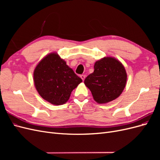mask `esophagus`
Listing matches in <instances>:
<instances>
[{"label": "esophagus", "instance_id": "esophagus-1", "mask_svg": "<svg viewBox=\"0 0 160 160\" xmlns=\"http://www.w3.org/2000/svg\"><path fill=\"white\" fill-rule=\"evenodd\" d=\"M80 77H81L82 80L84 81V79H85V75H81L80 76Z\"/></svg>", "mask_w": 160, "mask_h": 160}]
</instances>
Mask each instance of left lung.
Instances as JSON below:
<instances>
[{"mask_svg":"<svg viewBox=\"0 0 160 160\" xmlns=\"http://www.w3.org/2000/svg\"><path fill=\"white\" fill-rule=\"evenodd\" d=\"M127 73L123 65L113 57H104L95 62L94 72L84 83L98 103H106L118 98L123 91Z\"/></svg>","mask_w":160,"mask_h":160,"instance_id":"1","label":"left lung"}]
</instances>
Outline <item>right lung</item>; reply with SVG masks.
Returning <instances> with one entry per match:
<instances>
[{
    "instance_id": "obj_1",
    "label": "right lung",
    "mask_w": 160,
    "mask_h": 160,
    "mask_svg": "<svg viewBox=\"0 0 160 160\" xmlns=\"http://www.w3.org/2000/svg\"><path fill=\"white\" fill-rule=\"evenodd\" d=\"M34 83L38 93L54 105L69 100L72 91L82 82L57 53H51L39 62L34 71Z\"/></svg>"
}]
</instances>
